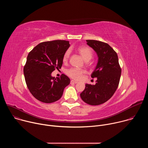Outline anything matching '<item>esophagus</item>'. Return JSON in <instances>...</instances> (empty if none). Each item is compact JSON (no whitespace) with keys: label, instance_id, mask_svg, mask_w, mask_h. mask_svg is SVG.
Listing matches in <instances>:
<instances>
[{"label":"esophagus","instance_id":"esophagus-1","mask_svg":"<svg viewBox=\"0 0 148 148\" xmlns=\"http://www.w3.org/2000/svg\"><path fill=\"white\" fill-rule=\"evenodd\" d=\"M78 82L76 81H74V80H71V84H77Z\"/></svg>","mask_w":148,"mask_h":148}]
</instances>
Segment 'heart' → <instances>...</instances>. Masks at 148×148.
I'll use <instances>...</instances> for the list:
<instances>
[{"mask_svg":"<svg viewBox=\"0 0 148 148\" xmlns=\"http://www.w3.org/2000/svg\"><path fill=\"white\" fill-rule=\"evenodd\" d=\"M77 51L81 55V56L86 61H89L91 60L93 56V52L91 49L87 46H80L78 47ZM70 52L68 50H67L62 57V61L64 62H66L70 57ZM67 75L70 78L79 80L81 78L82 75L85 73V70L82 69H78L75 68H71L66 70Z\"/></svg>","mask_w":148,"mask_h":148,"instance_id":"heart-1","label":"heart"}]
</instances>
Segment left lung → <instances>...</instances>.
<instances>
[{"mask_svg":"<svg viewBox=\"0 0 148 148\" xmlns=\"http://www.w3.org/2000/svg\"><path fill=\"white\" fill-rule=\"evenodd\" d=\"M87 44L97 53L98 61L91 74L97 77L95 85L86 84V88L80 94L83 101L91 105H98L109 100L116 91L121 75L116 51L104 42L87 40Z\"/></svg>","mask_w":148,"mask_h":148,"instance_id":"obj_1","label":"left lung"}]
</instances>
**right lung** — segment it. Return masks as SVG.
I'll list each match as a JSON object with an SVG mask.
<instances>
[{
  "label": "right lung",
  "instance_id": "1",
  "mask_svg": "<svg viewBox=\"0 0 148 148\" xmlns=\"http://www.w3.org/2000/svg\"><path fill=\"white\" fill-rule=\"evenodd\" d=\"M70 46L66 40L45 41L29 52L23 73L29 90L37 100L45 103L56 102L69 85L70 79L65 74L55 78L51 74L61 69L63 55Z\"/></svg>",
  "mask_w": 148,
  "mask_h": 148
}]
</instances>
